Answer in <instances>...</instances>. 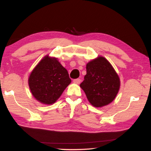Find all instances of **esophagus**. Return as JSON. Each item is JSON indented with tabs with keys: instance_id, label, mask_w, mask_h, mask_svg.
Returning <instances> with one entry per match:
<instances>
[{
	"instance_id": "34e87169",
	"label": "esophagus",
	"mask_w": 151,
	"mask_h": 151,
	"mask_svg": "<svg viewBox=\"0 0 151 151\" xmlns=\"http://www.w3.org/2000/svg\"><path fill=\"white\" fill-rule=\"evenodd\" d=\"M74 84H79L81 82V79H74Z\"/></svg>"
}]
</instances>
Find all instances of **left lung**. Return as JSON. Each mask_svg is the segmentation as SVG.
Returning a JSON list of instances; mask_svg holds the SVG:
<instances>
[{
    "instance_id": "left-lung-1",
    "label": "left lung",
    "mask_w": 151,
    "mask_h": 151,
    "mask_svg": "<svg viewBox=\"0 0 151 151\" xmlns=\"http://www.w3.org/2000/svg\"><path fill=\"white\" fill-rule=\"evenodd\" d=\"M86 74L80 87L93 106L100 108L115 99L121 81L111 63L99 56L86 64Z\"/></svg>"
}]
</instances>
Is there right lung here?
Masks as SVG:
<instances>
[{"label": "right lung", "instance_id": "add662e5", "mask_svg": "<svg viewBox=\"0 0 151 151\" xmlns=\"http://www.w3.org/2000/svg\"><path fill=\"white\" fill-rule=\"evenodd\" d=\"M67 70L58 58L45 55L32 70L28 85L32 96L44 104H52L71 83Z\"/></svg>", "mask_w": 151, "mask_h": 151}]
</instances>
